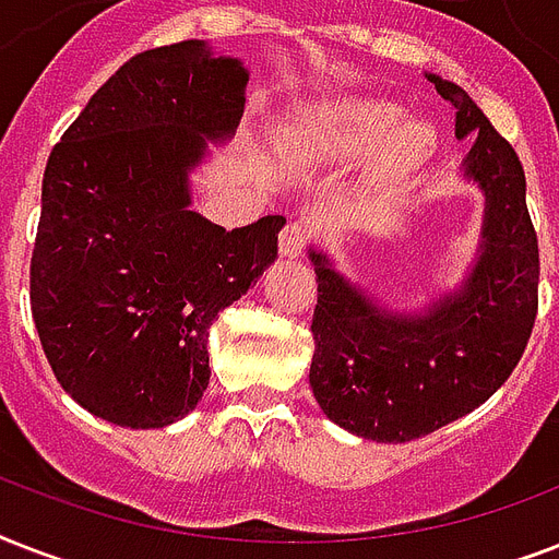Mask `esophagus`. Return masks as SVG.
<instances>
[{"label":"esophagus","mask_w":559,"mask_h":559,"mask_svg":"<svg viewBox=\"0 0 559 559\" xmlns=\"http://www.w3.org/2000/svg\"><path fill=\"white\" fill-rule=\"evenodd\" d=\"M307 243H310V228H307L301 219H289L287 226L281 228L278 246L284 258H296V254H301Z\"/></svg>","instance_id":"obj_1"}]
</instances>
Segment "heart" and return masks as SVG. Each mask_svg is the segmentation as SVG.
Wrapping results in <instances>:
<instances>
[{
  "label": "heart",
  "mask_w": 559,
  "mask_h": 559,
  "mask_svg": "<svg viewBox=\"0 0 559 559\" xmlns=\"http://www.w3.org/2000/svg\"><path fill=\"white\" fill-rule=\"evenodd\" d=\"M403 109L380 98H342L310 109L298 121L293 144L305 156L345 159L377 147L373 174L397 177L429 156L435 133L424 121H403Z\"/></svg>",
  "instance_id": "1"
}]
</instances>
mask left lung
Returning a JSON list of instances; mask_svg holds the SVG:
<instances>
[{
	"mask_svg": "<svg viewBox=\"0 0 559 559\" xmlns=\"http://www.w3.org/2000/svg\"><path fill=\"white\" fill-rule=\"evenodd\" d=\"M429 81L455 109V135L473 139L467 177L487 193L481 258L464 289L424 319L389 316L310 252L319 284L313 394L333 424L385 443L481 406L525 354L539 307V246L520 156L461 86Z\"/></svg>",
	"mask_w": 559,
	"mask_h": 559,
	"instance_id": "8db88e82",
	"label": "left lung"
}]
</instances>
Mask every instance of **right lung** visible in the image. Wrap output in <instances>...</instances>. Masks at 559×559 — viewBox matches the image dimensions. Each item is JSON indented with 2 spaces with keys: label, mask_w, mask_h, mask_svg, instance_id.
Listing matches in <instances>:
<instances>
[{
  "label": "right lung",
  "mask_w": 559,
  "mask_h": 559,
  "mask_svg": "<svg viewBox=\"0 0 559 559\" xmlns=\"http://www.w3.org/2000/svg\"><path fill=\"white\" fill-rule=\"evenodd\" d=\"M246 78L200 39L142 51L48 156L31 316L57 382L109 424L186 417L209 389V328L278 254V214L226 231L188 211V170L237 127Z\"/></svg>",
  "instance_id": "1"
}]
</instances>
